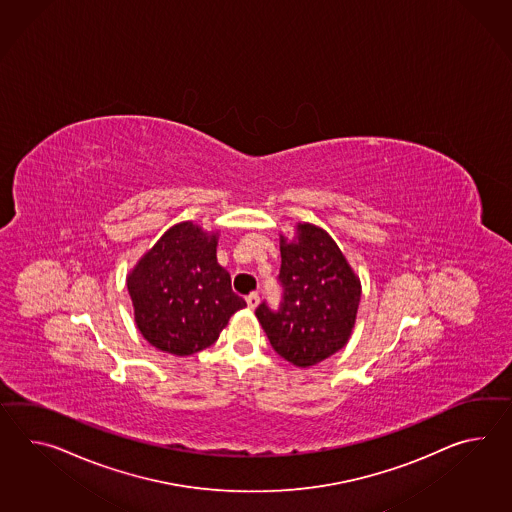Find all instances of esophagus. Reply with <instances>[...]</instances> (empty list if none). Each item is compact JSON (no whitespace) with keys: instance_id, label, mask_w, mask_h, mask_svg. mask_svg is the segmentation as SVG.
I'll return each mask as SVG.
<instances>
[{"instance_id":"obj_1","label":"esophagus","mask_w":512,"mask_h":512,"mask_svg":"<svg viewBox=\"0 0 512 512\" xmlns=\"http://www.w3.org/2000/svg\"><path fill=\"white\" fill-rule=\"evenodd\" d=\"M246 303H248V307H250L251 311L257 309V305H259V294H257V292H251L250 296L246 298Z\"/></svg>"}]
</instances>
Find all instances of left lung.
I'll list each match as a JSON object with an SVG mask.
<instances>
[{
	"instance_id": "1",
	"label": "left lung",
	"mask_w": 512,
	"mask_h": 512,
	"mask_svg": "<svg viewBox=\"0 0 512 512\" xmlns=\"http://www.w3.org/2000/svg\"><path fill=\"white\" fill-rule=\"evenodd\" d=\"M283 305L261 303L255 316L272 348L288 362L309 368L348 344L361 303V279L331 235L309 222L281 235Z\"/></svg>"
}]
</instances>
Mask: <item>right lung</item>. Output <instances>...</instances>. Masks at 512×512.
<instances>
[{
  "mask_svg": "<svg viewBox=\"0 0 512 512\" xmlns=\"http://www.w3.org/2000/svg\"><path fill=\"white\" fill-rule=\"evenodd\" d=\"M218 237V231L179 222L127 274L135 324L151 346L177 357L198 353L246 307L218 264Z\"/></svg>",
  "mask_w": 512,
  "mask_h": 512,
  "instance_id": "obj_1",
  "label": "right lung"
}]
</instances>
